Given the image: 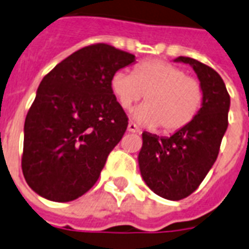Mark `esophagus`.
Segmentation results:
<instances>
[{
	"label": "esophagus",
	"instance_id": "1",
	"mask_svg": "<svg viewBox=\"0 0 249 249\" xmlns=\"http://www.w3.org/2000/svg\"><path fill=\"white\" fill-rule=\"evenodd\" d=\"M127 130L130 131V132H138V134H140V130H139V127L132 122L128 123V126H127Z\"/></svg>",
	"mask_w": 249,
	"mask_h": 249
}]
</instances>
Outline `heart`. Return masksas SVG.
Returning <instances> with one entry per match:
<instances>
[{
  "mask_svg": "<svg viewBox=\"0 0 249 249\" xmlns=\"http://www.w3.org/2000/svg\"><path fill=\"white\" fill-rule=\"evenodd\" d=\"M110 88L123 109H130L145 94L144 105L132 118L146 127H161L174 132L190 124L203 105V87L197 79L165 61H146L135 67L134 74L117 71Z\"/></svg>",
  "mask_w": 249,
  "mask_h": 249,
  "instance_id": "heart-1",
  "label": "heart"
}]
</instances>
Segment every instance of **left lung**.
Masks as SVG:
<instances>
[{
	"label": "left lung",
	"mask_w": 249,
	"mask_h": 249,
	"mask_svg": "<svg viewBox=\"0 0 249 249\" xmlns=\"http://www.w3.org/2000/svg\"><path fill=\"white\" fill-rule=\"evenodd\" d=\"M174 61L194 69L203 87V105L190 124L169 138L144 131L138 161L146 186L161 197L177 201L190 196L215 162L229 124L230 96L212 67L190 57Z\"/></svg>",
	"instance_id": "8db88e82"
}]
</instances>
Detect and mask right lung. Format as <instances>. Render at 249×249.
Returning <instances> with one entry per match:
<instances>
[{
	"label": "right lung",
	"mask_w": 249,
	"mask_h": 249,
	"mask_svg": "<svg viewBox=\"0 0 249 249\" xmlns=\"http://www.w3.org/2000/svg\"><path fill=\"white\" fill-rule=\"evenodd\" d=\"M135 55L107 44L79 49L40 83L24 122L22 170L41 197L66 203L97 182L128 118L111 76Z\"/></svg>",
	"instance_id": "right-lung-1"
}]
</instances>
